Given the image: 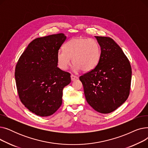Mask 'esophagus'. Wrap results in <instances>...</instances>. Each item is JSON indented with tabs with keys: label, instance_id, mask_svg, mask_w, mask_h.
<instances>
[{
	"label": "esophagus",
	"instance_id": "1",
	"mask_svg": "<svg viewBox=\"0 0 148 148\" xmlns=\"http://www.w3.org/2000/svg\"><path fill=\"white\" fill-rule=\"evenodd\" d=\"M71 80H72V81H74V80H77V79H78L79 77H77V76H76V75H73V74H71Z\"/></svg>",
	"mask_w": 148,
	"mask_h": 148
}]
</instances>
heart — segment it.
<instances>
[{"mask_svg":"<svg viewBox=\"0 0 148 148\" xmlns=\"http://www.w3.org/2000/svg\"><path fill=\"white\" fill-rule=\"evenodd\" d=\"M101 57V47L95 39L82 37L74 38L64 45V51L57 53L58 65L66 70L73 64L75 70L88 72L98 65Z\"/></svg>","mask_w":148,"mask_h":148,"instance_id":"obj_1","label":"heart"}]
</instances>
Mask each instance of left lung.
<instances>
[{
    "mask_svg": "<svg viewBox=\"0 0 148 148\" xmlns=\"http://www.w3.org/2000/svg\"><path fill=\"white\" fill-rule=\"evenodd\" d=\"M101 47L96 67L80 77L85 98L95 110L109 113L127 99L131 82L130 61L110 37L95 36Z\"/></svg>",
    "mask_w": 148,
    "mask_h": 148,
    "instance_id": "left-lung-1",
    "label": "left lung"
}]
</instances>
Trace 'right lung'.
<instances>
[{
    "mask_svg": "<svg viewBox=\"0 0 148 148\" xmlns=\"http://www.w3.org/2000/svg\"><path fill=\"white\" fill-rule=\"evenodd\" d=\"M66 38L64 34H58L35 39L15 66L21 102L38 116H49L58 110L63 89L71 82V74L57 66V53Z\"/></svg>",
    "mask_w": 148,
    "mask_h": 148,
    "instance_id": "add662e5",
    "label": "right lung"
}]
</instances>
